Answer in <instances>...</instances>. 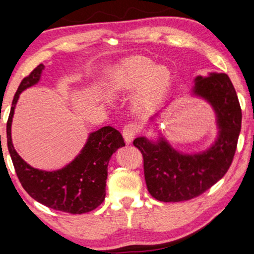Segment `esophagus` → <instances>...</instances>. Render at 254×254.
Returning <instances> with one entry per match:
<instances>
[{"mask_svg": "<svg viewBox=\"0 0 254 254\" xmlns=\"http://www.w3.org/2000/svg\"><path fill=\"white\" fill-rule=\"evenodd\" d=\"M137 132H138V127H137L135 124L125 125L123 127V137L125 142H127V144H130V143L132 142L135 136L137 135Z\"/></svg>", "mask_w": 254, "mask_h": 254, "instance_id": "esophagus-1", "label": "esophagus"}]
</instances>
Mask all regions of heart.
Returning a JSON list of instances; mask_svg holds the SVG:
<instances>
[{
  "instance_id": "obj_1",
  "label": "heart",
  "mask_w": 254,
  "mask_h": 254,
  "mask_svg": "<svg viewBox=\"0 0 254 254\" xmlns=\"http://www.w3.org/2000/svg\"><path fill=\"white\" fill-rule=\"evenodd\" d=\"M172 84V72L164 65H154L144 57H130L110 69L108 85L116 92H130L138 112L150 111L161 102Z\"/></svg>"
}]
</instances>
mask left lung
I'll list each match as a JSON object with an SVG mask.
<instances>
[{"label": "left lung", "instance_id": "obj_1", "mask_svg": "<svg viewBox=\"0 0 254 254\" xmlns=\"http://www.w3.org/2000/svg\"><path fill=\"white\" fill-rule=\"evenodd\" d=\"M190 93L209 103L215 112L218 136L208 149L183 154L161 133L157 140L143 136L133 140L143 155L149 193L163 202L187 201L204 193L227 173L237 150L241 109L228 75L216 72L208 73V77L197 75Z\"/></svg>", "mask_w": 254, "mask_h": 254}]
</instances>
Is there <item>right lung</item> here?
Masks as SVG:
<instances>
[{"label": "right lung", "instance_id": "1", "mask_svg": "<svg viewBox=\"0 0 254 254\" xmlns=\"http://www.w3.org/2000/svg\"><path fill=\"white\" fill-rule=\"evenodd\" d=\"M44 68L45 66L40 64L21 81L15 93L7 122L9 154L24 190L38 202L71 214L91 212L100 206L105 198L110 158L125 145L124 139L115 127H103L88 135L80 154L61 169L46 172L30 167L23 161L13 145L11 122L21 92L38 84Z\"/></svg>", "mask_w": 254, "mask_h": 254}]
</instances>
